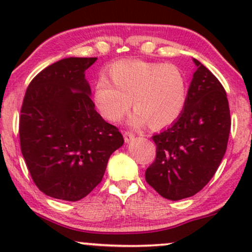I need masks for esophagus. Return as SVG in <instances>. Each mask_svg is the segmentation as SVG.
<instances>
[{"label": "esophagus", "instance_id": "esophagus-1", "mask_svg": "<svg viewBox=\"0 0 252 252\" xmlns=\"http://www.w3.org/2000/svg\"><path fill=\"white\" fill-rule=\"evenodd\" d=\"M123 136H124V141H126V143L130 142V141H132L135 138V135L130 131H124Z\"/></svg>", "mask_w": 252, "mask_h": 252}]
</instances>
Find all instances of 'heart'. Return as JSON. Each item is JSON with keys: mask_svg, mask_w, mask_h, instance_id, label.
I'll return each mask as SVG.
<instances>
[{"mask_svg": "<svg viewBox=\"0 0 252 252\" xmlns=\"http://www.w3.org/2000/svg\"><path fill=\"white\" fill-rule=\"evenodd\" d=\"M109 74L112 83L104 77L94 83V102L110 122H118L128 112L131 100L136 110L129 122L135 126L148 123L153 129L164 128L184 111L187 79L176 65L120 60L110 66Z\"/></svg>", "mask_w": 252, "mask_h": 252, "instance_id": "1", "label": "heart"}]
</instances>
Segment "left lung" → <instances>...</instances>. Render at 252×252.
<instances>
[{
    "mask_svg": "<svg viewBox=\"0 0 252 252\" xmlns=\"http://www.w3.org/2000/svg\"><path fill=\"white\" fill-rule=\"evenodd\" d=\"M189 84L186 105L168 129L153 136L156 158L146 181L163 198L181 200L209 184L226 152L231 129L226 92L201 63Z\"/></svg>",
    "mask_w": 252,
    "mask_h": 252,
    "instance_id": "obj_1",
    "label": "left lung"
}]
</instances>
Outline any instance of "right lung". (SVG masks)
I'll return each instance as SVG.
<instances>
[{"mask_svg": "<svg viewBox=\"0 0 252 252\" xmlns=\"http://www.w3.org/2000/svg\"><path fill=\"white\" fill-rule=\"evenodd\" d=\"M97 58H65L32 80L20 116L21 152L37 189L78 201L102 181L123 136L94 109L85 71Z\"/></svg>", "mask_w": 252, "mask_h": 252, "instance_id": "add662e5", "label": "right lung"}]
</instances>
